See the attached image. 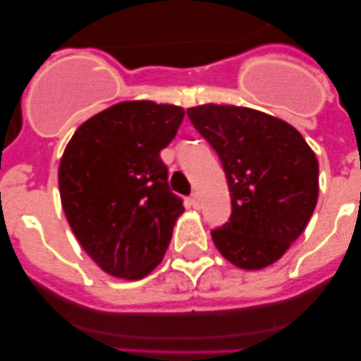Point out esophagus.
<instances>
[{
  "instance_id": "34e87169",
  "label": "esophagus",
  "mask_w": 361,
  "mask_h": 361,
  "mask_svg": "<svg viewBox=\"0 0 361 361\" xmlns=\"http://www.w3.org/2000/svg\"><path fill=\"white\" fill-rule=\"evenodd\" d=\"M190 204L194 206V209H199V207H201V204H199V195L197 194L190 195Z\"/></svg>"
}]
</instances>
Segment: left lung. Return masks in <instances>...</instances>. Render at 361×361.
I'll return each instance as SVG.
<instances>
[{
	"label": "left lung",
	"instance_id": "1",
	"mask_svg": "<svg viewBox=\"0 0 361 361\" xmlns=\"http://www.w3.org/2000/svg\"><path fill=\"white\" fill-rule=\"evenodd\" d=\"M187 115L216 150L231 192V220L211 231L214 246L245 271L278 262L318 202L314 152L288 122L253 108L209 103Z\"/></svg>",
	"mask_w": 361,
	"mask_h": 361
}]
</instances>
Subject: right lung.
I'll use <instances>...</instances> for the list:
<instances>
[{"label":"right lung","mask_w":361,"mask_h":361,"mask_svg":"<svg viewBox=\"0 0 361 361\" xmlns=\"http://www.w3.org/2000/svg\"><path fill=\"white\" fill-rule=\"evenodd\" d=\"M185 110L122 101L75 130L59 164L64 214L85 253L115 278L143 279L162 262L185 207L160 150Z\"/></svg>","instance_id":"right-lung-1"}]
</instances>
